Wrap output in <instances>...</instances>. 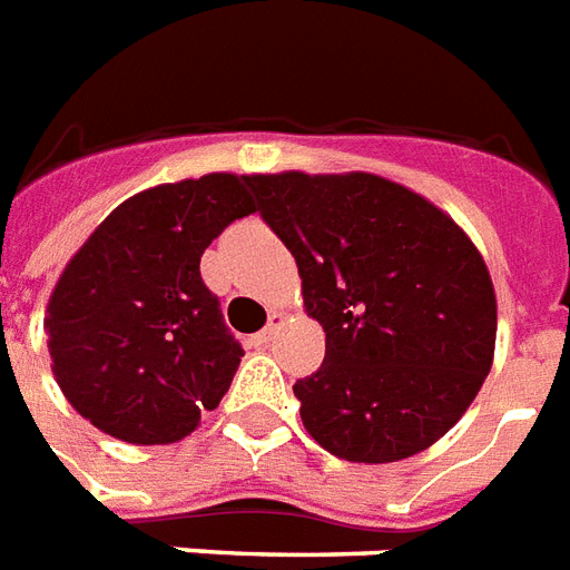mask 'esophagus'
<instances>
[{"label":"esophagus","mask_w":570,"mask_h":570,"mask_svg":"<svg viewBox=\"0 0 570 570\" xmlns=\"http://www.w3.org/2000/svg\"><path fill=\"white\" fill-rule=\"evenodd\" d=\"M282 323H285V317H282V314H273L271 323H267L262 332H256V335L249 338V341H253V347H267V344H271V341L279 335Z\"/></svg>","instance_id":"1"}]
</instances>
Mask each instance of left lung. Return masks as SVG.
Listing matches in <instances>:
<instances>
[{
    "mask_svg": "<svg viewBox=\"0 0 570 570\" xmlns=\"http://www.w3.org/2000/svg\"><path fill=\"white\" fill-rule=\"evenodd\" d=\"M258 214L297 258L326 356L294 382L299 417L347 462H397L439 441L491 371L498 303L448 214L371 173L249 176Z\"/></svg>",
    "mask_w": 570,
    "mask_h": 570,
    "instance_id": "left-lung-1",
    "label": "left lung"
}]
</instances>
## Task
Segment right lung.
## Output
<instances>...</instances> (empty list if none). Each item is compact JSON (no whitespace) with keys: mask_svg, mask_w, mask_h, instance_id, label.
I'll list each match as a JSON object with an SVG mask.
<instances>
[{"mask_svg":"<svg viewBox=\"0 0 570 570\" xmlns=\"http://www.w3.org/2000/svg\"><path fill=\"white\" fill-rule=\"evenodd\" d=\"M249 176L208 173L114 208L63 267L47 308L52 373L72 409L129 444H173L217 409L244 347L199 258L256 212Z\"/></svg>","mask_w":570,"mask_h":570,"instance_id":"add662e5","label":"right lung"}]
</instances>
